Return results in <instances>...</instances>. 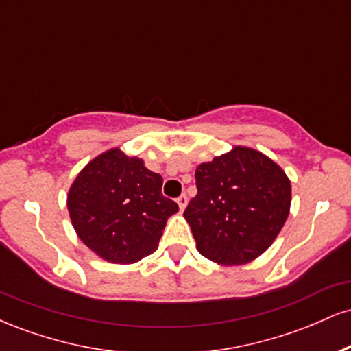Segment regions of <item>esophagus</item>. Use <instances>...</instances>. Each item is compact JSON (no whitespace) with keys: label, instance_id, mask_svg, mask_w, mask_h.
Wrapping results in <instances>:
<instances>
[{"label":"esophagus","instance_id":"1","mask_svg":"<svg viewBox=\"0 0 351 351\" xmlns=\"http://www.w3.org/2000/svg\"><path fill=\"white\" fill-rule=\"evenodd\" d=\"M176 203H178L180 211H184V208H186V204H188V198H186V195H181L180 198L176 199Z\"/></svg>","mask_w":351,"mask_h":351}]
</instances>
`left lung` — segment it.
<instances>
[{"label": "left lung", "instance_id": "8db88e82", "mask_svg": "<svg viewBox=\"0 0 351 351\" xmlns=\"http://www.w3.org/2000/svg\"><path fill=\"white\" fill-rule=\"evenodd\" d=\"M198 195L184 209L201 256L221 265L247 264L271 247L291 211V180L249 147L201 163Z\"/></svg>", "mask_w": 351, "mask_h": 351}]
</instances>
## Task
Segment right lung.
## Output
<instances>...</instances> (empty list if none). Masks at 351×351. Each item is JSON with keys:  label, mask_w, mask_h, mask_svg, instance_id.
<instances>
[{"label": "right lung", "mask_w": 351, "mask_h": 351, "mask_svg": "<svg viewBox=\"0 0 351 351\" xmlns=\"http://www.w3.org/2000/svg\"><path fill=\"white\" fill-rule=\"evenodd\" d=\"M163 178L120 148L90 160L71 184L67 209L79 239L112 264H134L156 251L168 217L178 211L162 195Z\"/></svg>", "instance_id": "obj_1"}]
</instances>
